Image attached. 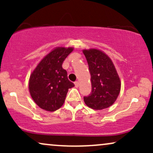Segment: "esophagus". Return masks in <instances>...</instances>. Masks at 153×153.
Returning <instances> with one entry per match:
<instances>
[{"label": "esophagus", "instance_id": "esophagus-1", "mask_svg": "<svg viewBox=\"0 0 153 153\" xmlns=\"http://www.w3.org/2000/svg\"><path fill=\"white\" fill-rule=\"evenodd\" d=\"M74 83H75V86L76 88H78L79 86V82L78 81H75Z\"/></svg>", "mask_w": 153, "mask_h": 153}]
</instances>
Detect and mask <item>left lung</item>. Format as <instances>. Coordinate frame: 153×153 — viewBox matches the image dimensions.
Instances as JSON below:
<instances>
[{
    "label": "left lung",
    "instance_id": "obj_1",
    "mask_svg": "<svg viewBox=\"0 0 153 153\" xmlns=\"http://www.w3.org/2000/svg\"><path fill=\"white\" fill-rule=\"evenodd\" d=\"M91 73V94L84 96L85 104L96 110L111 106L118 97L121 89L120 79L116 68L106 54L96 49L82 51Z\"/></svg>",
    "mask_w": 153,
    "mask_h": 153
}]
</instances>
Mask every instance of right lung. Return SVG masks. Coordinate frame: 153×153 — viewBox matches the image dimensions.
I'll use <instances>...</instances> for the list:
<instances>
[{"instance_id":"obj_1","label":"right lung","mask_w":153,"mask_h":153,"mask_svg":"<svg viewBox=\"0 0 153 153\" xmlns=\"http://www.w3.org/2000/svg\"><path fill=\"white\" fill-rule=\"evenodd\" d=\"M73 48L57 47L42 59L29 79L31 96L39 106L54 111L64 103L68 89L74 86L62 68L64 60Z\"/></svg>"}]
</instances>
